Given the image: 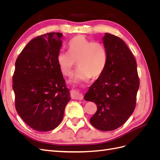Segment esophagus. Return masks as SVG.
I'll list each match as a JSON object with an SVG mask.
<instances>
[{
	"instance_id": "34e87169",
	"label": "esophagus",
	"mask_w": 160,
	"mask_h": 160,
	"mask_svg": "<svg viewBox=\"0 0 160 160\" xmlns=\"http://www.w3.org/2000/svg\"><path fill=\"white\" fill-rule=\"evenodd\" d=\"M71 98L73 99L82 100L83 99V95H82L79 91L76 90H72L71 92Z\"/></svg>"
}]
</instances>
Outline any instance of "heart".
I'll use <instances>...</instances> for the list:
<instances>
[{"label":"heart","mask_w":160,"mask_h":160,"mask_svg":"<svg viewBox=\"0 0 160 160\" xmlns=\"http://www.w3.org/2000/svg\"><path fill=\"white\" fill-rule=\"evenodd\" d=\"M69 51H61L57 62L62 73L71 76L77 65L74 82L97 78L104 71L108 62V53L104 45L99 42L88 39L83 35L76 36L69 42Z\"/></svg>","instance_id":"1"}]
</instances>
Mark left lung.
<instances>
[{"instance_id": "1", "label": "left lung", "mask_w": 160, "mask_h": 160, "mask_svg": "<svg viewBox=\"0 0 160 160\" xmlns=\"http://www.w3.org/2000/svg\"><path fill=\"white\" fill-rule=\"evenodd\" d=\"M103 42L107 65L84 99L95 103L98 108L90 119L91 125L108 132L122 126L133 112L139 79L135 57L122 38L105 33Z\"/></svg>"}]
</instances>
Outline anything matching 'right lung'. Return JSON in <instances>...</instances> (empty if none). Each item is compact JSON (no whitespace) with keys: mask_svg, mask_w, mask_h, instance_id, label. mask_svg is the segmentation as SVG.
<instances>
[{"mask_svg":"<svg viewBox=\"0 0 160 160\" xmlns=\"http://www.w3.org/2000/svg\"><path fill=\"white\" fill-rule=\"evenodd\" d=\"M62 37L60 32H49L33 38L15 62V108L24 122L38 132L56 128L71 99L57 62Z\"/></svg>","mask_w":160,"mask_h":160,"instance_id":"add662e5","label":"right lung"}]
</instances>
